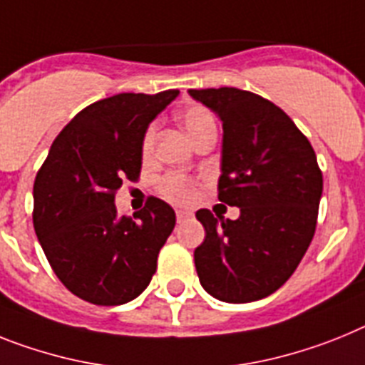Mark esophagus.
Segmentation results:
<instances>
[{
  "label": "esophagus",
  "instance_id": "esophagus-1",
  "mask_svg": "<svg viewBox=\"0 0 365 365\" xmlns=\"http://www.w3.org/2000/svg\"><path fill=\"white\" fill-rule=\"evenodd\" d=\"M175 216H177V223H182V221H186V220H192V217H194V214L188 212V210H177Z\"/></svg>",
  "mask_w": 365,
  "mask_h": 365
}]
</instances>
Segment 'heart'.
<instances>
[{"mask_svg":"<svg viewBox=\"0 0 365 365\" xmlns=\"http://www.w3.org/2000/svg\"><path fill=\"white\" fill-rule=\"evenodd\" d=\"M179 118L180 123L185 125L186 133L194 142H197L207 133L216 130V118L203 105H190V107L180 112ZM155 136H157V127H155V123H151L145 129L144 136H142V153L145 157L151 155L153 145H155ZM157 186L158 192L166 199H170L171 203L188 205L195 197V180L192 177L185 175V173H179V171H170L166 175H162L158 179Z\"/></svg>","mask_w":365,"mask_h":365,"instance_id":"b5f03b06","label":"heart"}]
</instances>
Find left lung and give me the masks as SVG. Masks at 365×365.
<instances>
[{"instance_id":"obj_1","label":"left lung","mask_w":365,"mask_h":365,"mask_svg":"<svg viewBox=\"0 0 365 365\" xmlns=\"http://www.w3.org/2000/svg\"><path fill=\"white\" fill-rule=\"evenodd\" d=\"M190 96L223 121L217 197L238 220L195 212L205 242L194 251L199 282L225 303H251L284 284L312 242L323 175L314 148L275 103L247 90Z\"/></svg>"}]
</instances>
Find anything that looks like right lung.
<instances>
[{
  "mask_svg": "<svg viewBox=\"0 0 365 365\" xmlns=\"http://www.w3.org/2000/svg\"><path fill=\"white\" fill-rule=\"evenodd\" d=\"M179 96L118 93L77 114L36 173L33 225L49 266L83 301L116 307L138 297L157 272L175 212L148 197L133 217H118V188L142 170V136Z\"/></svg>",
  "mask_w": 365,
  "mask_h": 365,
  "instance_id": "obj_1",
  "label": "right lung"
}]
</instances>
